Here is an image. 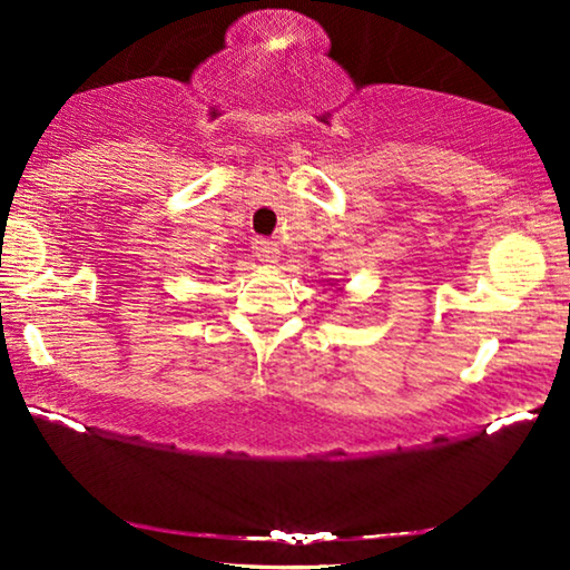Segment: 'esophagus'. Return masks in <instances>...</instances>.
Returning a JSON list of instances; mask_svg holds the SVG:
<instances>
[{"instance_id": "34e87169", "label": "esophagus", "mask_w": 570, "mask_h": 570, "mask_svg": "<svg viewBox=\"0 0 570 570\" xmlns=\"http://www.w3.org/2000/svg\"><path fill=\"white\" fill-rule=\"evenodd\" d=\"M254 254L256 259L264 262V264H277L279 259V248L275 240H267V238H256L254 240Z\"/></svg>"}]
</instances>
